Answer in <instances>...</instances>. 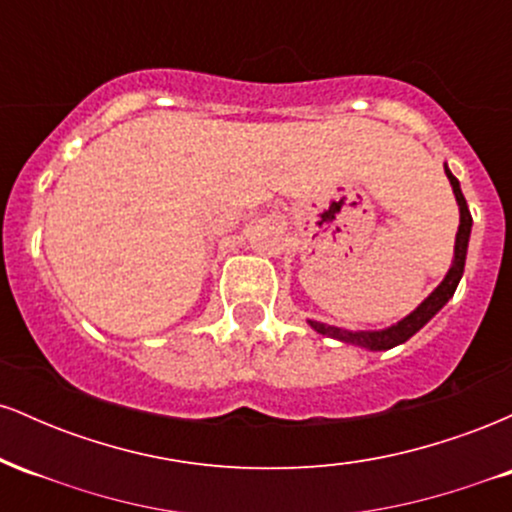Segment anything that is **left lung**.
Segmentation results:
<instances>
[{"label":"left lung","mask_w":512,"mask_h":512,"mask_svg":"<svg viewBox=\"0 0 512 512\" xmlns=\"http://www.w3.org/2000/svg\"><path fill=\"white\" fill-rule=\"evenodd\" d=\"M445 175H448L452 192H455V199H457V207H460V228H457V238H455V260H452V267L448 269V274H445V279L440 281L438 289L433 291L431 296H428L426 301L414 310V313H409L407 317H404V320H399L397 325L387 327V330L351 332V330H342V327L325 325V322L308 320V325L313 327L315 332L325 334V337L339 339V342L363 346V349H370V351H385V349H392V346H397V344H404L409 337H414V334L419 332L421 327H424L426 322L431 320V317L436 315L438 310L450 301L452 293H455V289H457V284H460L462 272H464L469 233H472V214H469L467 199H464L462 190H460V180H457L455 175L450 173L448 166H445Z\"/></svg>","instance_id":"1"}]
</instances>
